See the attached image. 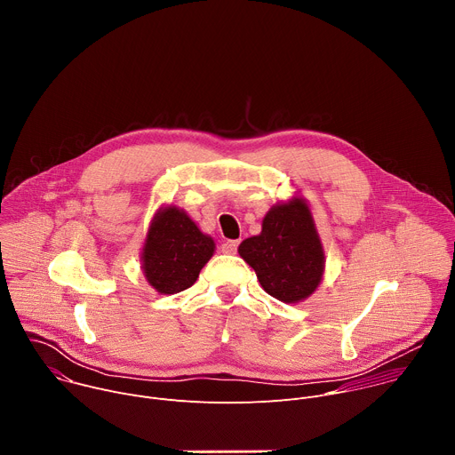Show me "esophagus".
Returning a JSON list of instances; mask_svg holds the SVG:
<instances>
[{
  "label": "esophagus",
  "instance_id": "34e87169",
  "mask_svg": "<svg viewBox=\"0 0 455 455\" xmlns=\"http://www.w3.org/2000/svg\"><path fill=\"white\" fill-rule=\"evenodd\" d=\"M237 246H239V239H230V241H225L221 250L225 253H235L237 251Z\"/></svg>",
  "mask_w": 455,
  "mask_h": 455
}]
</instances>
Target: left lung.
Returning a JSON list of instances; mask_svg holds the SVG:
<instances>
[{"instance_id": "1", "label": "left lung", "mask_w": 455, "mask_h": 455, "mask_svg": "<svg viewBox=\"0 0 455 455\" xmlns=\"http://www.w3.org/2000/svg\"><path fill=\"white\" fill-rule=\"evenodd\" d=\"M237 251L263 290L286 304L311 297L326 268L323 246L302 196L275 204L263 218L261 234L244 239Z\"/></svg>"}]
</instances>
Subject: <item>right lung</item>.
Segmentation results:
<instances>
[{
    "mask_svg": "<svg viewBox=\"0 0 455 455\" xmlns=\"http://www.w3.org/2000/svg\"><path fill=\"white\" fill-rule=\"evenodd\" d=\"M216 243L174 205L156 211L140 251L146 281L162 295H174L198 281Z\"/></svg>",
    "mask_w": 455,
    "mask_h": 455,
    "instance_id": "add662e5",
    "label": "right lung"
}]
</instances>
